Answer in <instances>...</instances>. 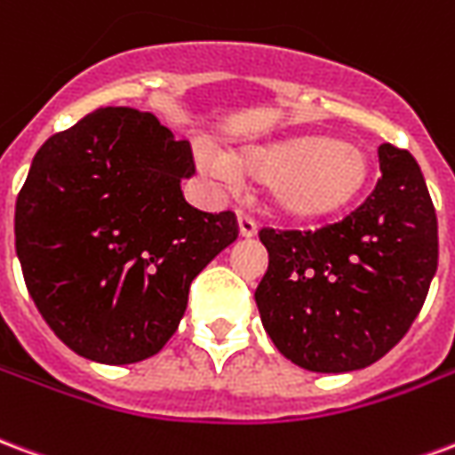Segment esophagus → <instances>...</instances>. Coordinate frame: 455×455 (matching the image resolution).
<instances>
[{
  "instance_id": "obj_1",
  "label": "esophagus",
  "mask_w": 455,
  "mask_h": 455,
  "mask_svg": "<svg viewBox=\"0 0 455 455\" xmlns=\"http://www.w3.org/2000/svg\"><path fill=\"white\" fill-rule=\"evenodd\" d=\"M237 223H240L242 237H254V235H257V220H254L251 215L240 213L237 215Z\"/></svg>"
}]
</instances>
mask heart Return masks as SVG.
<instances>
[{"instance_id":"heart-1","label":"heart","mask_w":455,"mask_h":455,"mask_svg":"<svg viewBox=\"0 0 455 455\" xmlns=\"http://www.w3.org/2000/svg\"><path fill=\"white\" fill-rule=\"evenodd\" d=\"M215 177L264 181L268 208L288 220L310 223L344 213L366 191L371 162L354 142L327 132H303L232 152L228 162L204 155Z\"/></svg>"}]
</instances>
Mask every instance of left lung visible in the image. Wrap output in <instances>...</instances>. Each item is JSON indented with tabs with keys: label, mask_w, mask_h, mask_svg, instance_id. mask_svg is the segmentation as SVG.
I'll return each instance as SVG.
<instances>
[{
	"label": "left lung",
	"mask_w": 455,
	"mask_h": 455,
	"mask_svg": "<svg viewBox=\"0 0 455 455\" xmlns=\"http://www.w3.org/2000/svg\"><path fill=\"white\" fill-rule=\"evenodd\" d=\"M380 177L366 201L320 230H271L257 286L261 324L296 366L347 373L376 363L422 310L439 267V225L419 164L378 148Z\"/></svg>",
	"instance_id": "1"
}]
</instances>
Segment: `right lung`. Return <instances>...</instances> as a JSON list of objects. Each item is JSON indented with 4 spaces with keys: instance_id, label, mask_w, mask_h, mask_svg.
Masks as SVG:
<instances>
[{
    "instance_id": "1",
    "label": "right lung",
    "mask_w": 455,
    "mask_h": 455,
    "mask_svg": "<svg viewBox=\"0 0 455 455\" xmlns=\"http://www.w3.org/2000/svg\"><path fill=\"white\" fill-rule=\"evenodd\" d=\"M191 142L135 108H99L55 132L16 198V254L33 303L69 349L99 363L155 356L188 288L240 235L232 211L187 204Z\"/></svg>"
}]
</instances>
